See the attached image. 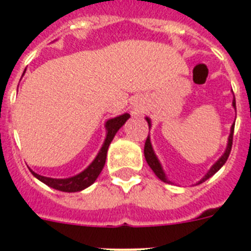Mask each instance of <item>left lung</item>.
I'll list each match as a JSON object with an SVG mask.
<instances>
[{
	"instance_id": "obj_1",
	"label": "left lung",
	"mask_w": 251,
	"mask_h": 251,
	"mask_svg": "<svg viewBox=\"0 0 251 251\" xmlns=\"http://www.w3.org/2000/svg\"><path fill=\"white\" fill-rule=\"evenodd\" d=\"M232 106H234L235 109H236V101H235V97H234V100H232ZM148 122V126H150L151 128V121L150 118H146ZM234 128H235V123L231 126V130H230V136H229V141H227V146H226V150L225 152H224L223 156L220 157V158L217 159V162L215 163L214 166H212L211 168H210V171H208L207 174L205 175V177H203L202 179H201L200 182L199 183H202L205 182L206 179L210 178L211 176H214L215 174H216L217 171L220 170L221 167H223L224 165H225V162L227 161V158H229V154L230 152H231V147H232V136H234ZM145 158L146 161H147L148 166H150L151 168H152V171L156 174V176L158 177L161 181H163V182H167V183H171V181H168L167 177H166L165 172H163V170H162V166L161 163H159L158 158H157V156L154 154V152H153V148H152V145H151V139H150V136L147 137V139H146V145H145Z\"/></svg>"
}]
</instances>
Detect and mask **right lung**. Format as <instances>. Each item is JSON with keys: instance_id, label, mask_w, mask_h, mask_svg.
<instances>
[{"instance_id": "1", "label": "right lung", "mask_w": 251, "mask_h": 251, "mask_svg": "<svg viewBox=\"0 0 251 251\" xmlns=\"http://www.w3.org/2000/svg\"><path fill=\"white\" fill-rule=\"evenodd\" d=\"M129 117L130 115L128 114V113H124V114L119 115V117H115V118L106 121V137L103 146H101L100 151H99L98 156L95 157V159L88 166V168H85L83 172H80V174L76 175V176L69 177V178H51V177L40 176V175L35 174L34 171L30 170L31 174L34 175L37 179H40L41 182L48 185L49 187H52L55 188V190H59V191L63 192H77L84 190V188L89 187L92 183L95 182V179L98 178L101 170H103L104 165H105L106 152H108L110 142L114 138L115 133L118 132L119 128L127 122V119L129 118Z\"/></svg>"}]
</instances>
